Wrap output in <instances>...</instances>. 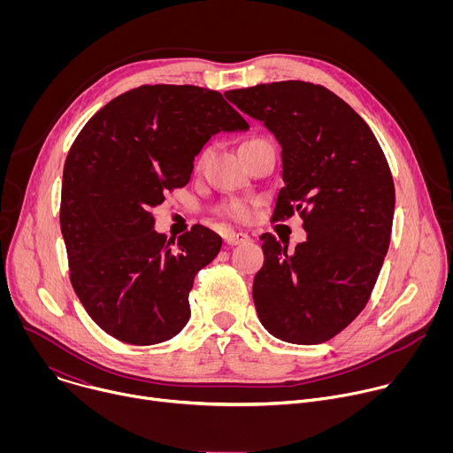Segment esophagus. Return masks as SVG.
Instances as JSON below:
<instances>
[{"label": "esophagus", "mask_w": 453, "mask_h": 453, "mask_svg": "<svg viewBox=\"0 0 453 453\" xmlns=\"http://www.w3.org/2000/svg\"><path fill=\"white\" fill-rule=\"evenodd\" d=\"M226 243L227 245H240V243H247V242H250V236L249 234H245V233H234V231H229L227 234H226Z\"/></svg>", "instance_id": "obj_1"}]
</instances>
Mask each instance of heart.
<instances>
[{
  "label": "heart",
  "instance_id": "b5f03b06",
  "mask_svg": "<svg viewBox=\"0 0 453 453\" xmlns=\"http://www.w3.org/2000/svg\"><path fill=\"white\" fill-rule=\"evenodd\" d=\"M250 142H256V140H250ZM250 142H245V143H250ZM243 143V145H245ZM208 152H204L199 159V163H203L206 159ZM252 211H254V203L252 201H243V199H236V201H229L222 206V215H226L227 219L231 220H236V222H247L250 220L252 217Z\"/></svg>",
  "mask_w": 453,
  "mask_h": 453
}]
</instances>
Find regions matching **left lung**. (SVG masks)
<instances>
[{
	"label": "left lung",
	"mask_w": 453,
	"mask_h": 453,
	"mask_svg": "<svg viewBox=\"0 0 453 453\" xmlns=\"http://www.w3.org/2000/svg\"><path fill=\"white\" fill-rule=\"evenodd\" d=\"M281 145L283 182L273 220L296 211L306 240L294 250L262 234L265 262L252 299L265 330L320 344L364 310L389 249L395 182L369 125L330 89L285 81L227 91Z\"/></svg>",
	"instance_id": "left-lung-1"
}]
</instances>
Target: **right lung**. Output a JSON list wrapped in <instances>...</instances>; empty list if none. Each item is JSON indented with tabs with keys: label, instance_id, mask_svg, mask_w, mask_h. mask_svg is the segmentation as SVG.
<instances>
[{
	"label": "right lung",
	"instance_id": "obj_1",
	"mask_svg": "<svg viewBox=\"0 0 453 453\" xmlns=\"http://www.w3.org/2000/svg\"><path fill=\"white\" fill-rule=\"evenodd\" d=\"M247 128L219 91L170 84L127 91L84 125L64 163L60 231L75 294L105 334L150 346L186 326L193 280L222 238L197 224L173 247L152 208L188 184L213 134Z\"/></svg>",
	"mask_w": 453,
	"mask_h": 453
}]
</instances>
